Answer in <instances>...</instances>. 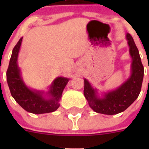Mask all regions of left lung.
<instances>
[{"label":"left lung","instance_id":"1","mask_svg":"<svg viewBox=\"0 0 149 149\" xmlns=\"http://www.w3.org/2000/svg\"><path fill=\"white\" fill-rule=\"evenodd\" d=\"M132 57V73L130 77L115 91L105 94L102 99L98 98L97 91L84 79V94L90 107L97 113L116 115L125 110L138 98L141 90L144 68L141 63L139 49L130 34L126 35Z\"/></svg>","mask_w":149,"mask_h":149}]
</instances>
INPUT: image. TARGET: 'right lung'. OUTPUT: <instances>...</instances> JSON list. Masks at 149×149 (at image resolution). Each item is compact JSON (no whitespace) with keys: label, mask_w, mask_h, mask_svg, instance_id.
<instances>
[{"label":"right lung","mask_w":149,"mask_h":149,"mask_svg":"<svg viewBox=\"0 0 149 149\" xmlns=\"http://www.w3.org/2000/svg\"><path fill=\"white\" fill-rule=\"evenodd\" d=\"M22 37L13 47L9 65L7 69L6 79L11 96L23 109L34 114L49 113L57 110L58 103L68 79L58 77L50 86L49 98L45 99L40 91H31L25 86L21 78L20 70L17 65V58Z\"/></svg>","instance_id":"right-lung-1"}]
</instances>
